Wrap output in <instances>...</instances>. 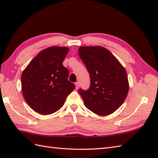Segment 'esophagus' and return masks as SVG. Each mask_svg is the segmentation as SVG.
Here are the masks:
<instances>
[{"label":"esophagus","mask_w":158,"mask_h":158,"mask_svg":"<svg viewBox=\"0 0 158 158\" xmlns=\"http://www.w3.org/2000/svg\"><path fill=\"white\" fill-rule=\"evenodd\" d=\"M75 86H76V88L77 89H78L79 88V87H80V83H79V81H77L75 83Z\"/></svg>","instance_id":"obj_1"}]
</instances>
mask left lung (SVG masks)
Segmentation results:
<instances>
[{
  "mask_svg": "<svg viewBox=\"0 0 158 158\" xmlns=\"http://www.w3.org/2000/svg\"><path fill=\"white\" fill-rule=\"evenodd\" d=\"M79 56L90 77L89 89H78L85 106L99 115L115 112L128 92L125 69L108 49L100 46L81 47Z\"/></svg>",
  "mask_w": 158,
  "mask_h": 158,
  "instance_id": "obj_1",
  "label": "left lung"
}]
</instances>
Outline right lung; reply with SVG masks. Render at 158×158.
Here are the masks:
<instances>
[{"mask_svg":"<svg viewBox=\"0 0 158 158\" xmlns=\"http://www.w3.org/2000/svg\"><path fill=\"white\" fill-rule=\"evenodd\" d=\"M69 52L66 47H51L39 53L23 70V96L28 105L42 115L58 110L75 88L68 79L69 70L62 62Z\"/></svg>","mask_w":158,"mask_h":158,"instance_id":"add662e5","label":"right lung"}]
</instances>
